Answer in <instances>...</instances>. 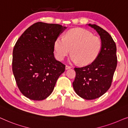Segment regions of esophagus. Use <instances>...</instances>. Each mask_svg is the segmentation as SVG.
<instances>
[{
  "label": "esophagus",
  "mask_w": 128,
  "mask_h": 128,
  "mask_svg": "<svg viewBox=\"0 0 128 128\" xmlns=\"http://www.w3.org/2000/svg\"><path fill=\"white\" fill-rule=\"evenodd\" d=\"M71 68V66H67V65L66 66V70L70 69V68Z\"/></svg>",
  "instance_id": "esophagus-1"
}]
</instances>
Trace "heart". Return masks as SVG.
Listing matches in <instances>:
<instances>
[{
	"label": "heart",
	"mask_w": 128,
	"mask_h": 128,
	"mask_svg": "<svg viewBox=\"0 0 128 128\" xmlns=\"http://www.w3.org/2000/svg\"><path fill=\"white\" fill-rule=\"evenodd\" d=\"M54 47L59 60H63L71 51V61L78 62L81 66H88L98 57L102 43L100 37L93 36L88 30L73 28L67 32L64 38L58 37Z\"/></svg>",
	"instance_id": "b5f03b06"
}]
</instances>
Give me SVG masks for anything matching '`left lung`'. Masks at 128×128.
Returning a JSON list of instances; mask_svg holds the SVG:
<instances>
[{
  "mask_svg": "<svg viewBox=\"0 0 128 128\" xmlns=\"http://www.w3.org/2000/svg\"><path fill=\"white\" fill-rule=\"evenodd\" d=\"M88 26L100 36L102 50L91 64L74 68L76 76L72 86L80 97L91 100L101 96L110 88L117 66V56L115 42L110 34L96 24Z\"/></svg>",
  "mask_w": 128,
  "mask_h": 128,
  "instance_id": "left-lung-1",
  "label": "left lung"
}]
</instances>
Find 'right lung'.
<instances>
[{"label": "right lung", "mask_w": 128, "mask_h": 128, "mask_svg": "<svg viewBox=\"0 0 128 128\" xmlns=\"http://www.w3.org/2000/svg\"><path fill=\"white\" fill-rule=\"evenodd\" d=\"M66 27L37 22L25 30L13 51L12 70L22 94L34 100L47 98L66 66L56 60L54 42Z\"/></svg>", "instance_id": "right-lung-1"}]
</instances>
